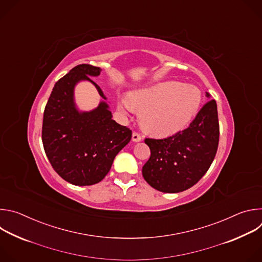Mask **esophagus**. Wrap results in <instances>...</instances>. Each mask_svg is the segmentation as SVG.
<instances>
[{
    "mask_svg": "<svg viewBox=\"0 0 262 262\" xmlns=\"http://www.w3.org/2000/svg\"><path fill=\"white\" fill-rule=\"evenodd\" d=\"M132 140H133L134 142H140V141L142 140V138H141V136H140L138 133L134 132V133H133V136H132Z\"/></svg>",
    "mask_w": 262,
    "mask_h": 262,
    "instance_id": "obj_1",
    "label": "esophagus"
}]
</instances>
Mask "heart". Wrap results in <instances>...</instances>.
Listing matches in <instances>:
<instances>
[{
	"mask_svg": "<svg viewBox=\"0 0 262 262\" xmlns=\"http://www.w3.org/2000/svg\"><path fill=\"white\" fill-rule=\"evenodd\" d=\"M201 93L194 86L166 81L138 89L120 99L122 112L141 110L142 126L156 135L176 133L188 124L200 107Z\"/></svg>",
	"mask_w": 262,
	"mask_h": 262,
	"instance_id": "b5f03b06",
	"label": "heart"
}]
</instances>
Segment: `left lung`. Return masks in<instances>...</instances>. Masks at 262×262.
Instances as JSON below:
<instances>
[{
    "label": "left lung",
    "instance_id": "8db88e82",
    "mask_svg": "<svg viewBox=\"0 0 262 262\" xmlns=\"http://www.w3.org/2000/svg\"><path fill=\"white\" fill-rule=\"evenodd\" d=\"M206 96L210 94L206 92ZM214 99L206 102L188 128L165 139H145L150 159L143 166L144 179L163 193H179L196 184L209 169L219 145Z\"/></svg>",
    "mask_w": 262,
    "mask_h": 262
}]
</instances>
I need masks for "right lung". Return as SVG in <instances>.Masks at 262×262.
Here are the masks:
<instances>
[{"mask_svg": "<svg viewBox=\"0 0 262 262\" xmlns=\"http://www.w3.org/2000/svg\"><path fill=\"white\" fill-rule=\"evenodd\" d=\"M101 69L90 64L73 67L54 86L43 113L42 143L54 170L74 185H92L108 173L115 157L132 139V130L112 119L100 87L90 77ZM82 80L93 83L103 100L93 110L80 111L74 88Z\"/></svg>", "mask_w": 262, "mask_h": 262, "instance_id": "obj_1", "label": "right lung"}]
</instances>
